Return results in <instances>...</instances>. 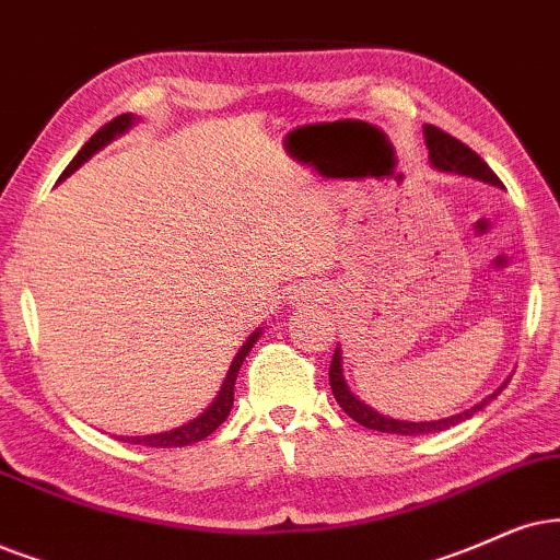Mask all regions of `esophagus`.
Segmentation results:
<instances>
[{"mask_svg": "<svg viewBox=\"0 0 560 560\" xmlns=\"http://www.w3.org/2000/svg\"><path fill=\"white\" fill-rule=\"evenodd\" d=\"M317 300V292H313V289H307V287H300V289H294L292 292V296H289V302L292 304H302V302H315Z\"/></svg>", "mask_w": 560, "mask_h": 560, "instance_id": "34e87169", "label": "esophagus"}]
</instances>
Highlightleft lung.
<instances>
[{
    "instance_id": "1",
    "label": "left lung",
    "mask_w": 560,
    "mask_h": 560,
    "mask_svg": "<svg viewBox=\"0 0 560 560\" xmlns=\"http://www.w3.org/2000/svg\"><path fill=\"white\" fill-rule=\"evenodd\" d=\"M423 139H427V150H429V162L431 167L439 170V173H455V175H465V178H476V180H483L488 186H497L501 188V180L497 178V173H493L491 167L486 165L483 160L478 158L476 152L470 150V147H465L463 141H457L455 137H450V133H444L442 129H436V126H423ZM330 390L336 395L338 406H341L346 413L351 416L353 421L362 423L366 429H374V431H385V434H402V436H419V434H436V431H444V429H452L457 427V423H463L465 419H470L472 413H478V410H483V406H488L497 395L504 390L509 385V380L504 385L497 387L488 398H483L476 406L463 410V413H455L450 416V419H439V421H398V419H390V416H382L377 410L366 406L357 398V395L351 393L349 382L343 377V353H341V346H336V353H332V362H330Z\"/></svg>"
}]
</instances>
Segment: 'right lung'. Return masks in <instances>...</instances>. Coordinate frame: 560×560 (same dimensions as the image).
<instances>
[{
	"mask_svg": "<svg viewBox=\"0 0 560 560\" xmlns=\"http://www.w3.org/2000/svg\"><path fill=\"white\" fill-rule=\"evenodd\" d=\"M137 124H139V118L133 116V113H124V116L113 118L110 124H105L103 129L97 131L95 137H92V139L88 141V144L82 147L80 152H77V158H74L72 162H69L67 170H63V173H61L59 183H61L63 178H69V175H72L74 170H80V167L84 165V162H88V160L92 158V154L101 152L103 147L110 144V141L116 139V137H124V133L129 131L131 126H137ZM260 332H264L260 328L253 330L250 338H247V341L243 343V349H240V351L235 353V359H232V364H230L228 377H224L222 387H219L217 398L209 402V408L203 410L201 416H196L194 421L183 423V427H178V429L160 431V434L118 436V439H121V442H129V444H144V447H188V444L201 442V439H207V436L211 434V431H217L219 427H222L224 419H228V416H230L232 400H235V380H237V372H240V366H243L247 353H250L253 343H256L258 338H260Z\"/></svg>",
	"mask_w": 560,
	"mask_h": 560,
	"instance_id": "obj_1",
	"label": "right lung"
}]
</instances>
